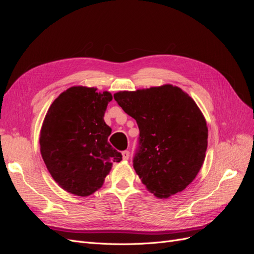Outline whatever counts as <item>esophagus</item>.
<instances>
[{
    "label": "esophagus",
    "instance_id": "obj_1",
    "mask_svg": "<svg viewBox=\"0 0 254 254\" xmlns=\"http://www.w3.org/2000/svg\"><path fill=\"white\" fill-rule=\"evenodd\" d=\"M122 156H123V159H124V160H128L129 157H130V152L128 150L122 151Z\"/></svg>",
    "mask_w": 254,
    "mask_h": 254
}]
</instances>
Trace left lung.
<instances>
[{
  "mask_svg": "<svg viewBox=\"0 0 254 254\" xmlns=\"http://www.w3.org/2000/svg\"><path fill=\"white\" fill-rule=\"evenodd\" d=\"M113 96L139 126L132 162L143 184L159 198L183 190L200 171L207 147L206 123L196 103L172 84Z\"/></svg>",
  "mask_w": 254,
  "mask_h": 254,
  "instance_id": "left-lung-1",
  "label": "left lung"
}]
</instances>
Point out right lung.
I'll return each instance as SVG.
<instances>
[{
    "instance_id": "1",
    "label": "right lung",
    "mask_w": 254,
    "mask_h": 254,
    "mask_svg": "<svg viewBox=\"0 0 254 254\" xmlns=\"http://www.w3.org/2000/svg\"><path fill=\"white\" fill-rule=\"evenodd\" d=\"M109 92L72 87L61 93L45 115L40 150L45 165L68 193L86 197L102 187L122 153L108 142L111 128L104 121Z\"/></svg>"
}]
</instances>
